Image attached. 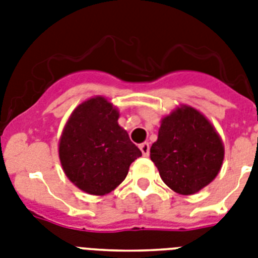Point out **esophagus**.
<instances>
[{
    "label": "esophagus",
    "instance_id": "obj_1",
    "mask_svg": "<svg viewBox=\"0 0 258 258\" xmlns=\"http://www.w3.org/2000/svg\"><path fill=\"white\" fill-rule=\"evenodd\" d=\"M139 149H141L142 154L145 155V157H147L150 154V145L149 142H145V143H142L141 146H139Z\"/></svg>",
    "mask_w": 258,
    "mask_h": 258
}]
</instances>
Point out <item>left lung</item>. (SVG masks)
Wrapping results in <instances>:
<instances>
[{
  "mask_svg": "<svg viewBox=\"0 0 258 258\" xmlns=\"http://www.w3.org/2000/svg\"><path fill=\"white\" fill-rule=\"evenodd\" d=\"M224 155L216 128L190 105H180L162 119L158 141L150 149L162 180L182 196L208 186L218 175Z\"/></svg>",
  "mask_w": 258,
  "mask_h": 258,
  "instance_id": "8db88e82",
  "label": "left lung"
}]
</instances>
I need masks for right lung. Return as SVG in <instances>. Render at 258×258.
Here are the masks:
<instances>
[{
	"instance_id": "add662e5",
	"label": "right lung",
	"mask_w": 258,
	"mask_h": 258,
	"mask_svg": "<svg viewBox=\"0 0 258 258\" xmlns=\"http://www.w3.org/2000/svg\"><path fill=\"white\" fill-rule=\"evenodd\" d=\"M117 119L112 103L95 96L74 109L62 130L58 143L62 170L75 186L92 196L115 190L142 155Z\"/></svg>"
}]
</instances>
